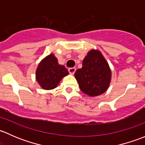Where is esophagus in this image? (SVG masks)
Here are the masks:
<instances>
[{
    "label": "esophagus",
    "instance_id": "1",
    "mask_svg": "<svg viewBox=\"0 0 145 145\" xmlns=\"http://www.w3.org/2000/svg\"><path fill=\"white\" fill-rule=\"evenodd\" d=\"M68 71H69V72L70 74L73 75V74H74V73H75L76 69L74 68V67H72V68H69V69Z\"/></svg>",
    "mask_w": 145,
    "mask_h": 145
}]
</instances>
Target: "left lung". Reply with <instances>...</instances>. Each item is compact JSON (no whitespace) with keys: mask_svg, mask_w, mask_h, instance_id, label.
Returning a JSON list of instances; mask_svg holds the SVG:
<instances>
[{"mask_svg":"<svg viewBox=\"0 0 145 145\" xmlns=\"http://www.w3.org/2000/svg\"><path fill=\"white\" fill-rule=\"evenodd\" d=\"M76 79L83 93L96 97L107 90L112 78L109 64L97 50H91L83 60L82 68L76 71Z\"/></svg>","mask_w":145,"mask_h":145,"instance_id":"obj_1","label":"left lung"}]
</instances>
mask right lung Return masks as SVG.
<instances>
[{
    "label": "right lung",
    "mask_w": 145,
    "mask_h": 145,
    "mask_svg": "<svg viewBox=\"0 0 145 145\" xmlns=\"http://www.w3.org/2000/svg\"><path fill=\"white\" fill-rule=\"evenodd\" d=\"M68 74L67 69L58 64L55 55L50 54L39 64L36 71V79L43 89L52 90Z\"/></svg>",
    "instance_id": "obj_1"
}]
</instances>
